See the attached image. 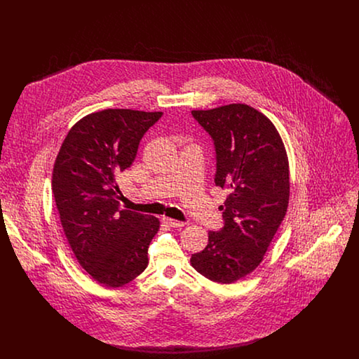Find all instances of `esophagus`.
<instances>
[{
    "label": "esophagus",
    "instance_id": "obj_1",
    "mask_svg": "<svg viewBox=\"0 0 359 359\" xmlns=\"http://www.w3.org/2000/svg\"><path fill=\"white\" fill-rule=\"evenodd\" d=\"M163 222L167 223L168 226H171V227H183L184 226V222H180V221H175V219H171V218H163Z\"/></svg>",
    "mask_w": 359,
    "mask_h": 359
}]
</instances>
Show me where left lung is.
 <instances>
[{
  "label": "left lung",
  "mask_w": 359,
  "mask_h": 359,
  "mask_svg": "<svg viewBox=\"0 0 359 359\" xmlns=\"http://www.w3.org/2000/svg\"><path fill=\"white\" fill-rule=\"evenodd\" d=\"M214 141V182L227 189L223 227L208 233L191 265L215 283L253 272L283 222L290 202V167L283 140L268 117L249 104L192 110Z\"/></svg>",
  "instance_id": "1"
}]
</instances>
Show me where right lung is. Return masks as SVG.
I'll return each instance as SVG.
<instances>
[{
	"instance_id": "add662e5",
	"label": "right lung",
	"mask_w": 359,
	"mask_h": 359,
	"mask_svg": "<svg viewBox=\"0 0 359 359\" xmlns=\"http://www.w3.org/2000/svg\"><path fill=\"white\" fill-rule=\"evenodd\" d=\"M161 116L130 109L91 113L69 129L55 160L52 192L63 231L78 262L104 287H122L148 266L160 222L120 210L116 177L132 165L140 140Z\"/></svg>"
}]
</instances>
